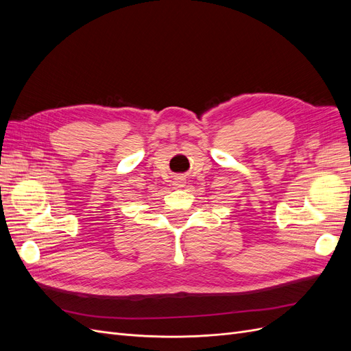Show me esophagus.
Segmentation results:
<instances>
[{
    "label": "esophagus",
    "instance_id": "esophagus-1",
    "mask_svg": "<svg viewBox=\"0 0 351 351\" xmlns=\"http://www.w3.org/2000/svg\"><path fill=\"white\" fill-rule=\"evenodd\" d=\"M184 183H186V182H184L183 177H177L176 182H174V186H176V187H183Z\"/></svg>",
    "mask_w": 351,
    "mask_h": 351
}]
</instances>
